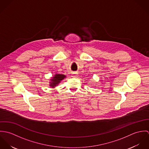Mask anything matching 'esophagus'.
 Here are the masks:
<instances>
[{
	"instance_id": "1",
	"label": "esophagus",
	"mask_w": 149,
	"mask_h": 149,
	"mask_svg": "<svg viewBox=\"0 0 149 149\" xmlns=\"http://www.w3.org/2000/svg\"><path fill=\"white\" fill-rule=\"evenodd\" d=\"M78 75H79V74H78V73L77 72H74V73H73V74H72V77H78Z\"/></svg>"
}]
</instances>
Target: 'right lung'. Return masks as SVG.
I'll return each mask as SVG.
<instances>
[{
  "mask_svg": "<svg viewBox=\"0 0 149 149\" xmlns=\"http://www.w3.org/2000/svg\"><path fill=\"white\" fill-rule=\"evenodd\" d=\"M66 76L60 73H56L55 75L50 79L49 86L52 88H54L55 86L58 85L61 81L66 78Z\"/></svg>",
  "mask_w": 149,
  "mask_h": 149,
  "instance_id": "add662e5",
  "label": "right lung"
}]
</instances>
